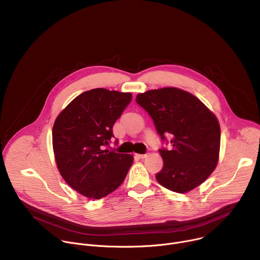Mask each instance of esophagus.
<instances>
[{
	"mask_svg": "<svg viewBox=\"0 0 260 260\" xmlns=\"http://www.w3.org/2000/svg\"><path fill=\"white\" fill-rule=\"evenodd\" d=\"M136 156L139 158H145L147 156V154H136Z\"/></svg>",
	"mask_w": 260,
	"mask_h": 260,
	"instance_id": "esophagus-1",
	"label": "esophagus"
}]
</instances>
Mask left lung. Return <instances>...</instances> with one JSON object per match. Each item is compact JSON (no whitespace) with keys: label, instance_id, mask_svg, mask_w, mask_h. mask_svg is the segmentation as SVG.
<instances>
[{"label":"left lung","instance_id":"obj_1","mask_svg":"<svg viewBox=\"0 0 260 260\" xmlns=\"http://www.w3.org/2000/svg\"><path fill=\"white\" fill-rule=\"evenodd\" d=\"M136 102L151 116L161 140L171 138L170 149H159L164 168L155 175L157 182L178 193L205 182L220 150V125L213 112L197 96L176 87L139 93Z\"/></svg>","mask_w":260,"mask_h":260}]
</instances>
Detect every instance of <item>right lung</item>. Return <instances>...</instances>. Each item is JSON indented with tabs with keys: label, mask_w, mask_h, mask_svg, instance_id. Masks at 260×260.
Segmentation results:
<instances>
[{
	"label": "right lung",
	"mask_w": 260,
	"mask_h": 260,
	"mask_svg": "<svg viewBox=\"0 0 260 260\" xmlns=\"http://www.w3.org/2000/svg\"><path fill=\"white\" fill-rule=\"evenodd\" d=\"M132 93L94 88L74 99L56 117L52 145L63 180L80 194L100 200L118 188L133 165L131 154L104 149Z\"/></svg>",
	"instance_id": "add662e5"
}]
</instances>
